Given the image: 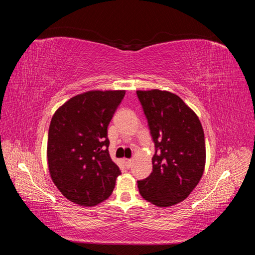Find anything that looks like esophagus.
<instances>
[{
    "instance_id": "esophagus-1",
    "label": "esophagus",
    "mask_w": 255,
    "mask_h": 255,
    "mask_svg": "<svg viewBox=\"0 0 255 255\" xmlns=\"http://www.w3.org/2000/svg\"><path fill=\"white\" fill-rule=\"evenodd\" d=\"M123 161H125L127 168H130L133 165V159H130V158H123Z\"/></svg>"
}]
</instances>
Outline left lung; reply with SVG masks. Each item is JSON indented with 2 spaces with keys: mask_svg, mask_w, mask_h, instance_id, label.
Returning a JSON list of instances; mask_svg holds the SVG:
<instances>
[{
  "mask_svg": "<svg viewBox=\"0 0 255 255\" xmlns=\"http://www.w3.org/2000/svg\"><path fill=\"white\" fill-rule=\"evenodd\" d=\"M155 154L153 171L138 181L141 197L159 207L182 202L200 182L205 167L204 132L183 100L165 90H137Z\"/></svg>",
  "mask_w": 255,
  "mask_h": 255,
  "instance_id": "obj_1",
  "label": "left lung"
}]
</instances>
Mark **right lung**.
Here are the masks:
<instances>
[{"instance_id":"1","label":"right lung","mask_w":255,"mask_h":255,"mask_svg":"<svg viewBox=\"0 0 255 255\" xmlns=\"http://www.w3.org/2000/svg\"><path fill=\"white\" fill-rule=\"evenodd\" d=\"M126 90H91L61 105L48 135L51 179L69 201L95 206L109 198L121 173L109 153L107 127Z\"/></svg>"}]
</instances>
